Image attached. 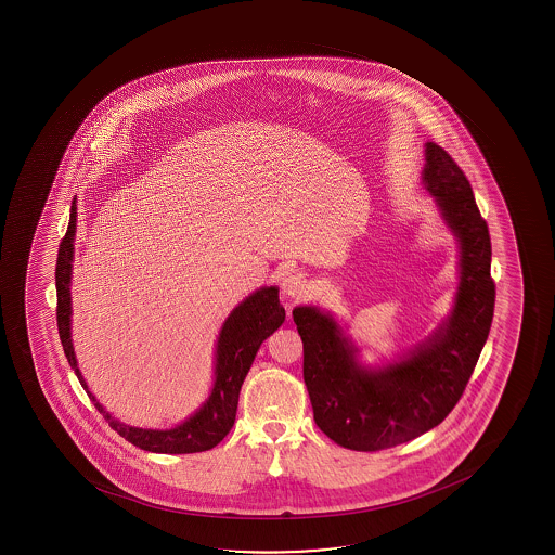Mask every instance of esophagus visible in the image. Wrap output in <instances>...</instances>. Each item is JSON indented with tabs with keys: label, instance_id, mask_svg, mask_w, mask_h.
Returning a JSON list of instances; mask_svg holds the SVG:
<instances>
[{
	"label": "esophagus",
	"instance_id": "obj_1",
	"mask_svg": "<svg viewBox=\"0 0 555 555\" xmlns=\"http://www.w3.org/2000/svg\"><path fill=\"white\" fill-rule=\"evenodd\" d=\"M311 291V283L301 274H288L281 281V293L291 300H301Z\"/></svg>",
	"mask_w": 555,
	"mask_h": 555
}]
</instances>
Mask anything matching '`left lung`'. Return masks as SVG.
Segmentation results:
<instances>
[{
	"label": "left lung",
	"instance_id": "obj_1",
	"mask_svg": "<svg viewBox=\"0 0 555 555\" xmlns=\"http://www.w3.org/2000/svg\"><path fill=\"white\" fill-rule=\"evenodd\" d=\"M422 185L459 244L452 312L426 340L390 363L369 366L332 312L314 306L293 311L314 422L348 450H385L439 426L463 395L491 332L496 291L489 228L465 173L435 142H426Z\"/></svg>",
	"mask_w": 555,
	"mask_h": 555
}]
</instances>
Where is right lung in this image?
Returning a JSON list of instances; mask_svg holds the SVG:
<instances>
[{"label": "right lung", "instance_id": "add662e5", "mask_svg": "<svg viewBox=\"0 0 555 555\" xmlns=\"http://www.w3.org/2000/svg\"><path fill=\"white\" fill-rule=\"evenodd\" d=\"M77 205L72 202L70 222L61 241L55 267V285H57V327L64 356L76 372L81 387L87 390L94 408L103 414L108 426L116 434L129 440L141 450L153 453H196L217 447L218 442L230 434L235 424L238 395L244 377L254 363L255 356L262 340L285 322V309L280 304V288L261 287L249 294L246 300L231 311L218 333L215 350V383L210 395L194 413L170 429H144L124 424L105 411L96 396L89 390V385L77 366L74 345H72V262H74V238H76Z\"/></svg>", "mask_w": 555, "mask_h": 555}]
</instances>
